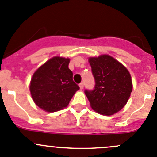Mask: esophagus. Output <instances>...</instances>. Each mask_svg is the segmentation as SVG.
I'll list each match as a JSON object with an SVG mask.
<instances>
[{
  "label": "esophagus",
  "instance_id": "34e87169",
  "mask_svg": "<svg viewBox=\"0 0 157 157\" xmlns=\"http://www.w3.org/2000/svg\"><path fill=\"white\" fill-rule=\"evenodd\" d=\"M79 86H80V90H82V89H83V86H84V83H80Z\"/></svg>",
  "mask_w": 157,
  "mask_h": 157
}]
</instances>
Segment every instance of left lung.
I'll return each instance as SVG.
<instances>
[{"label":"left lung","instance_id":"1","mask_svg":"<svg viewBox=\"0 0 157 157\" xmlns=\"http://www.w3.org/2000/svg\"><path fill=\"white\" fill-rule=\"evenodd\" d=\"M95 86L84 93L94 110L110 116L121 110L130 98L133 90L128 70L119 61L106 54L90 57Z\"/></svg>","mask_w":157,"mask_h":157}]
</instances>
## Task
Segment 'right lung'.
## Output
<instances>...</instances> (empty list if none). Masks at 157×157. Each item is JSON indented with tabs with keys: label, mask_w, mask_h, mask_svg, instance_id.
<instances>
[{
	"label": "right lung",
	"mask_w": 157,
	"mask_h": 157,
	"mask_svg": "<svg viewBox=\"0 0 157 157\" xmlns=\"http://www.w3.org/2000/svg\"><path fill=\"white\" fill-rule=\"evenodd\" d=\"M69 58L54 57L38 68L32 77L30 91L36 106L53 113L67 107L80 87L73 80Z\"/></svg>",
	"instance_id": "right-lung-1"
}]
</instances>
